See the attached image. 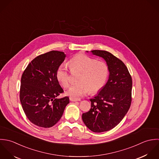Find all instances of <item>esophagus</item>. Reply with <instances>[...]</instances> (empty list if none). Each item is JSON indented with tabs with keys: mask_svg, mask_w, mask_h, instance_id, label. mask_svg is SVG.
I'll use <instances>...</instances> for the list:
<instances>
[{
	"mask_svg": "<svg viewBox=\"0 0 159 159\" xmlns=\"http://www.w3.org/2000/svg\"><path fill=\"white\" fill-rule=\"evenodd\" d=\"M69 99L71 101H80V99L79 98H75L73 97H69Z\"/></svg>",
	"mask_w": 159,
	"mask_h": 159,
	"instance_id": "obj_1",
	"label": "esophagus"
}]
</instances>
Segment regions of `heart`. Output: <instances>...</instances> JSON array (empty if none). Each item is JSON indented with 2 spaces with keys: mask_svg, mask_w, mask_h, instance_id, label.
Returning <instances> with one entry per match:
<instances>
[{
  "mask_svg": "<svg viewBox=\"0 0 159 159\" xmlns=\"http://www.w3.org/2000/svg\"><path fill=\"white\" fill-rule=\"evenodd\" d=\"M72 71H80L77 78L78 83L72 85L67 94L73 98L87 95L90 92L96 93L105 85L109 70L107 64L85 54H77L69 60ZM56 77L64 88L69 85V73L66 64H61L56 71Z\"/></svg>",
  "mask_w": 159,
  "mask_h": 159,
  "instance_id": "heart-1",
  "label": "heart"
}]
</instances>
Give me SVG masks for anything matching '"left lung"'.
<instances>
[{
    "label": "left lung",
    "instance_id": "obj_1",
    "mask_svg": "<svg viewBox=\"0 0 159 159\" xmlns=\"http://www.w3.org/2000/svg\"><path fill=\"white\" fill-rule=\"evenodd\" d=\"M92 52L106 61L109 76L100 92L90 99L91 109L82 117L91 131L100 133L116 127L126 115L131 103L132 79L125 64L112 53L97 50Z\"/></svg>",
    "mask_w": 159,
    "mask_h": 159
}]
</instances>
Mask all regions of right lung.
Returning a JSON list of instances; mask_svg holds the SVG:
<instances>
[{"mask_svg": "<svg viewBox=\"0 0 159 159\" xmlns=\"http://www.w3.org/2000/svg\"><path fill=\"white\" fill-rule=\"evenodd\" d=\"M63 52L50 51L35 58L24 70L21 79L20 99L23 109L31 122L38 127L55 125L69 103L56 77L58 67L65 59Z\"/></svg>", "mask_w": 159, "mask_h": 159, "instance_id": "obj_1", "label": "right lung"}]
</instances>
